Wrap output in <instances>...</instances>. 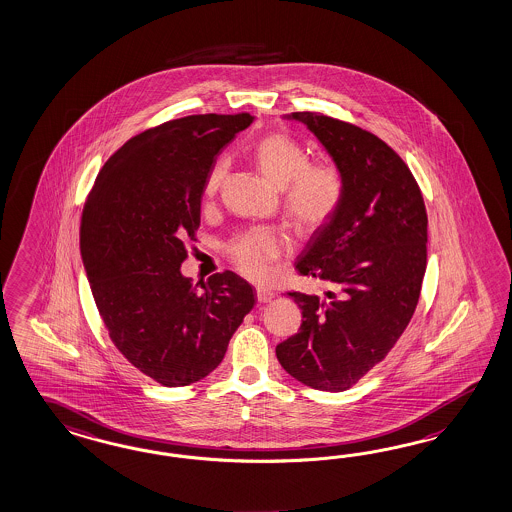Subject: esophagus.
I'll list each match as a JSON object with an SVG mask.
<instances>
[{
	"label": "esophagus",
	"mask_w": 512,
	"mask_h": 512,
	"mask_svg": "<svg viewBox=\"0 0 512 512\" xmlns=\"http://www.w3.org/2000/svg\"><path fill=\"white\" fill-rule=\"evenodd\" d=\"M256 297H258L260 303H269V301H273L275 293L267 290V288H256Z\"/></svg>",
	"instance_id": "34e87169"
}]
</instances>
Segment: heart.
<instances>
[{
  "label": "heart",
  "mask_w": 512,
  "mask_h": 512,
  "mask_svg": "<svg viewBox=\"0 0 512 512\" xmlns=\"http://www.w3.org/2000/svg\"><path fill=\"white\" fill-rule=\"evenodd\" d=\"M254 161L263 177L282 190L284 215L297 232H314L335 215L344 192L340 172L325 162H308L305 147L290 134H267L254 147ZM228 166V159H220L211 168L205 179L207 198L219 192ZM226 250L247 277L263 280L288 252V241L277 230L254 228L234 237Z\"/></svg>",
  "instance_id": "heart-1"
}]
</instances>
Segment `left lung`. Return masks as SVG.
<instances>
[{"instance_id": "1", "label": "left lung", "mask_w": 512, "mask_h": 512, "mask_svg": "<svg viewBox=\"0 0 512 512\" xmlns=\"http://www.w3.org/2000/svg\"><path fill=\"white\" fill-rule=\"evenodd\" d=\"M344 181L335 215L297 258L325 297L290 293L301 329L277 346L282 368L303 385L350 389L395 346L415 312L426 271V209L408 166L372 132L329 116L293 112Z\"/></svg>"}]
</instances>
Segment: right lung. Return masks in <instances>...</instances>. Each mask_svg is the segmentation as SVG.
Here are the masks:
<instances>
[{"label":"right lung","mask_w":512,"mask_h":512,"mask_svg":"<svg viewBox=\"0 0 512 512\" xmlns=\"http://www.w3.org/2000/svg\"><path fill=\"white\" fill-rule=\"evenodd\" d=\"M250 114H202L140 132L89 192L80 252L117 350L151 380L183 387L213 372L254 307V288L224 271L198 288L181 273L220 149Z\"/></svg>","instance_id":"add662e5"}]
</instances>
